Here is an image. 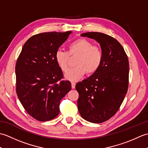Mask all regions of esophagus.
<instances>
[{
    "mask_svg": "<svg viewBox=\"0 0 148 148\" xmlns=\"http://www.w3.org/2000/svg\"><path fill=\"white\" fill-rule=\"evenodd\" d=\"M71 86H72V89L75 88V87H76V83L72 82V83H71Z\"/></svg>",
    "mask_w": 148,
    "mask_h": 148,
    "instance_id": "1",
    "label": "esophagus"
}]
</instances>
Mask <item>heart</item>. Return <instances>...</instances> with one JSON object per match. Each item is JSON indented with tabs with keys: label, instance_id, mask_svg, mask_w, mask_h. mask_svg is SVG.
<instances>
[{
	"label": "heart",
	"instance_id": "b5f03b06",
	"mask_svg": "<svg viewBox=\"0 0 148 148\" xmlns=\"http://www.w3.org/2000/svg\"><path fill=\"white\" fill-rule=\"evenodd\" d=\"M78 55L75 61L76 65L68 71L69 55ZM103 53L99 46H93L90 40L86 39H78L70 43L68 46V51L58 49L56 51L55 60L58 66L63 72H66L65 79L76 81L81 79L86 73L93 74L96 72L102 64Z\"/></svg>",
	"mask_w": 148,
	"mask_h": 148
}]
</instances>
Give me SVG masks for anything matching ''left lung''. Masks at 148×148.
Masks as SVG:
<instances>
[{"mask_svg": "<svg viewBox=\"0 0 148 148\" xmlns=\"http://www.w3.org/2000/svg\"><path fill=\"white\" fill-rule=\"evenodd\" d=\"M81 36L99 43L103 58L98 71L76 84L78 111L85 120L100 123L114 116L123 101L128 86L129 63L123 48L111 36L100 32Z\"/></svg>", "mask_w": 148, "mask_h": 148, "instance_id": "8db88e82", "label": "left lung"}]
</instances>
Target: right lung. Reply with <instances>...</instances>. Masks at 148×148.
<instances>
[{"label": "right lung", "mask_w": 148, "mask_h": 148, "mask_svg": "<svg viewBox=\"0 0 148 148\" xmlns=\"http://www.w3.org/2000/svg\"><path fill=\"white\" fill-rule=\"evenodd\" d=\"M71 31L45 32L25 43L15 67L16 93L24 109L40 121L58 116L62 99L71 90L69 81H61L62 71L55 60L56 51Z\"/></svg>", "instance_id": "obj_1"}]
</instances>
